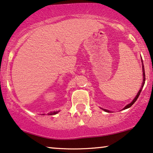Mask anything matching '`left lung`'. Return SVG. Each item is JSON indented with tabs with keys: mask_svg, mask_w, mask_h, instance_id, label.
<instances>
[{
	"mask_svg": "<svg viewBox=\"0 0 153 153\" xmlns=\"http://www.w3.org/2000/svg\"><path fill=\"white\" fill-rule=\"evenodd\" d=\"M141 62H142V71H143V82H142V85H141V89H139V91H138V93H137V96H135V98L133 99L132 100V102H131L130 103H129L128 105H127L126 107H124L123 109H128V108H129V107H130L131 106H132V105L134 104V103L136 102V100H137V98H139V95H140V93H141V90H142V89H143V86H144V84H145V80H146V77H145V69H144V66H143V60H142V58H141ZM102 110H104L105 111H106V112H109V110H108V109H102Z\"/></svg>",
	"mask_w": 153,
	"mask_h": 153,
	"instance_id": "1",
	"label": "left lung"
}]
</instances>
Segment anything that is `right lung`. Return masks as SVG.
<instances>
[{
    "label": "right lung",
    "mask_w": 153,
    "mask_h": 153,
    "mask_svg": "<svg viewBox=\"0 0 153 153\" xmlns=\"http://www.w3.org/2000/svg\"><path fill=\"white\" fill-rule=\"evenodd\" d=\"M59 111H53V112H50L48 114V115H55L56 114H57L58 112H59ZM42 115H44V114H42Z\"/></svg>",
    "instance_id": "obj_1"
}]
</instances>
